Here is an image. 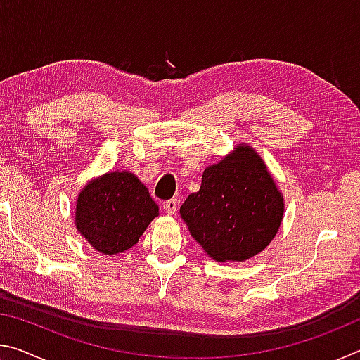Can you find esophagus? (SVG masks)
Returning <instances> with one entry per match:
<instances>
[{
    "label": "esophagus",
    "instance_id": "esophagus-1",
    "mask_svg": "<svg viewBox=\"0 0 360 360\" xmlns=\"http://www.w3.org/2000/svg\"><path fill=\"white\" fill-rule=\"evenodd\" d=\"M178 200L176 198H172V200H167V202L162 203V208L163 211L167 212V214H174L176 210H178Z\"/></svg>",
    "mask_w": 360,
    "mask_h": 360
}]
</instances>
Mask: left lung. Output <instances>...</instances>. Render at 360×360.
<instances>
[{"mask_svg":"<svg viewBox=\"0 0 360 360\" xmlns=\"http://www.w3.org/2000/svg\"><path fill=\"white\" fill-rule=\"evenodd\" d=\"M283 197L249 146L205 169L202 187L181 206L193 240L217 262H243L268 246L281 225Z\"/></svg>","mask_w":360,"mask_h":360,"instance_id":"left-lung-1","label":"left lung"}]
</instances>
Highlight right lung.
<instances>
[{"mask_svg":"<svg viewBox=\"0 0 360 360\" xmlns=\"http://www.w3.org/2000/svg\"><path fill=\"white\" fill-rule=\"evenodd\" d=\"M158 206L149 191L129 172H115L90 182L79 193L76 227L103 254H119L136 245Z\"/></svg>","mask_w":360,"mask_h":360,"instance_id":"add662e5","label":"right lung"}]
</instances>
